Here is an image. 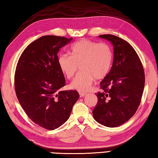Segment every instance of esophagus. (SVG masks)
<instances>
[{
    "label": "esophagus",
    "mask_w": 158,
    "mask_h": 158,
    "mask_svg": "<svg viewBox=\"0 0 158 158\" xmlns=\"http://www.w3.org/2000/svg\"><path fill=\"white\" fill-rule=\"evenodd\" d=\"M80 98H82V97H84V96H85L86 95H87V94H85V93H83V92H80Z\"/></svg>",
    "instance_id": "obj_1"
}]
</instances>
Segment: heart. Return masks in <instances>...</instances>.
Masks as SVG:
<instances>
[{
  "mask_svg": "<svg viewBox=\"0 0 158 158\" xmlns=\"http://www.w3.org/2000/svg\"><path fill=\"white\" fill-rule=\"evenodd\" d=\"M70 53L60 54L58 63L67 79L73 78L80 67L82 71L71 83L73 89L88 91L95 79L105 78L111 69L113 51L106 43L83 39L71 47Z\"/></svg>",
  "mask_w": 158,
  "mask_h": 158,
  "instance_id": "1",
  "label": "heart"
}]
</instances>
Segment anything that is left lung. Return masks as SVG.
<instances>
[{"label": "left lung", "instance_id": "obj_1", "mask_svg": "<svg viewBox=\"0 0 158 158\" xmlns=\"http://www.w3.org/2000/svg\"><path fill=\"white\" fill-rule=\"evenodd\" d=\"M114 45V56L109 73L100 82L101 92L93 115L98 123L116 127L133 117L140 104L145 76L143 65L131 44L111 34L99 35Z\"/></svg>", "mask_w": 158, "mask_h": 158}]
</instances>
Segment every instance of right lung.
Masks as SVG:
<instances>
[{
	"label": "right lung",
	"mask_w": 158,
	"mask_h": 158,
	"mask_svg": "<svg viewBox=\"0 0 158 158\" xmlns=\"http://www.w3.org/2000/svg\"><path fill=\"white\" fill-rule=\"evenodd\" d=\"M71 40L56 35L40 37L26 47L16 65L18 100L35 124L48 130L57 129L68 120L80 96L74 90L59 91L66 84L58 53Z\"/></svg>",
	"instance_id": "obj_1"
}]
</instances>
